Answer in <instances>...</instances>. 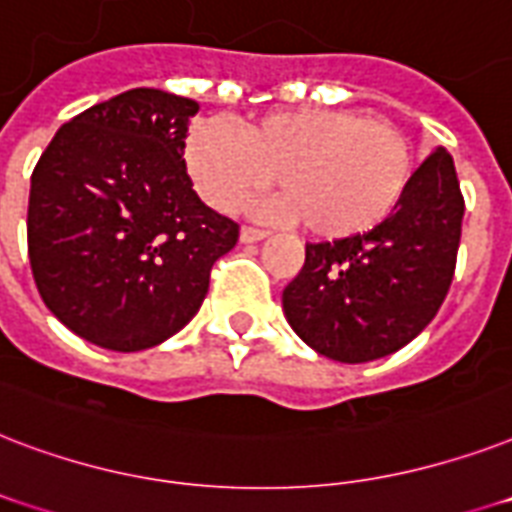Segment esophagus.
I'll return each mask as SVG.
<instances>
[{
    "instance_id": "esophagus-1",
    "label": "esophagus",
    "mask_w": 512,
    "mask_h": 512,
    "mask_svg": "<svg viewBox=\"0 0 512 512\" xmlns=\"http://www.w3.org/2000/svg\"><path fill=\"white\" fill-rule=\"evenodd\" d=\"M269 232H264V229H256V227H243L240 229V243H259V240H264Z\"/></svg>"
}]
</instances>
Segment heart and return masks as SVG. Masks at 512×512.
<instances>
[{"mask_svg":"<svg viewBox=\"0 0 512 512\" xmlns=\"http://www.w3.org/2000/svg\"><path fill=\"white\" fill-rule=\"evenodd\" d=\"M194 189L211 208L235 213L280 176L269 216L304 221L320 240L363 235L390 216L414 176V149L398 125L350 109H291L248 122L194 125L184 144Z\"/></svg>","mask_w":512,"mask_h":512,"instance_id":"1","label":"heart"}]
</instances>
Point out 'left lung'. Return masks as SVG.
Returning <instances> with one entry per match:
<instances>
[{"instance_id": "8db88e82", "label": "left lung", "mask_w": 512, "mask_h": 512, "mask_svg": "<svg viewBox=\"0 0 512 512\" xmlns=\"http://www.w3.org/2000/svg\"><path fill=\"white\" fill-rule=\"evenodd\" d=\"M462 216L454 160L438 146L382 224L307 245L304 267L283 291L301 342L339 363H368L417 339L449 293Z\"/></svg>"}]
</instances>
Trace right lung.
<instances>
[{"mask_svg": "<svg viewBox=\"0 0 512 512\" xmlns=\"http://www.w3.org/2000/svg\"><path fill=\"white\" fill-rule=\"evenodd\" d=\"M197 101L136 87L61 125L31 173L29 259L47 310L87 342L149 350L197 315L240 227L186 176Z\"/></svg>", "mask_w": 512, "mask_h": 512, "instance_id": "obj_1", "label": "right lung"}]
</instances>
